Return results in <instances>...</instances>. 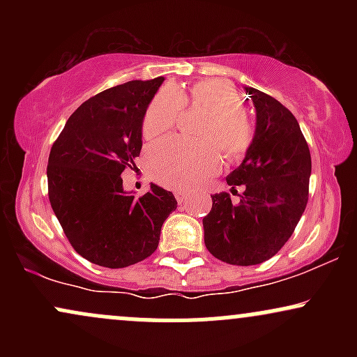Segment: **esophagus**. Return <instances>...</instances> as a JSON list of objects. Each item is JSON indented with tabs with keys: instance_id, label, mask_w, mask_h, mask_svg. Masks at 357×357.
I'll return each instance as SVG.
<instances>
[{
	"instance_id": "esophagus-1",
	"label": "esophagus",
	"mask_w": 357,
	"mask_h": 357,
	"mask_svg": "<svg viewBox=\"0 0 357 357\" xmlns=\"http://www.w3.org/2000/svg\"><path fill=\"white\" fill-rule=\"evenodd\" d=\"M174 195H176V199H178V203H179V204H184V203H186L188 196H186V195H184V192H183V191H176V192H174Z\"/></svg>"
}]
</instances>
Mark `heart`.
Wrapping results in <instances>:
<instances>
[{
    "mask_svg": "<svg viewBox=\"0 0 357 357\" xmlns=\"http://www.w3.org/2000/svg\"><path fill=\"white\" fill-rule=\"evenodd\" d=\"M186 102L210 110L202 129V136L206 139L198 142L179 137L167 139L155 144L147 155L151 176L173 190H192L218 173L220 146L227 159L240 161L255 139V129L245 114L240 93L230 82L221 79L196 82L188 93L174 85L162 87L146 110L142 121L144 137L154 139L169 132Z\"/></svg>",
    "mask_w": 357,
    "mask_h": 357,
    "instance_id": "heart-1",
    "label": "heart"
}]
</instances>
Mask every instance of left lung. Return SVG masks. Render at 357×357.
I'll use <instances>...</instances> for the list:
<instances>
[{
    "mask_svg": "<svg viewBox=\"0 0 357 357\" xmlns=\"http://www.w3.org/2000/svg\"><path fill=\"white\" fill-rule=\"evenodd\" d=\"M257 110L255 139L243 162L228 174L231 192L213 195L203 218L204 245L231 265H258L272 258L292 236L309 199L310 151L297 119L277 99L245 87Z\"/></svg>",
    "mask_w": 357,
    "mask_h": 357,
    "instance_id": "left-lung-1",
    "label": "left lung"
}]
</instances>
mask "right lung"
I'll return each instance as SVG.
<instances>
[{"instance_id":"right-lung-1","label":"right lung","mask_w":357,"mask_h":357,"mask_svg":"<svg viewBox=\"0 0 357 357\" xmlns=\"http://www.w3.org/2000/svg\"><path fill=\"white\" fill-rule=\"evenodd\" d=\"M165 77L130 80L85 100L68 117L48 158V198L75 252L92 264L124 268L153 255L174 195L151 184L141 198L122 188L136 167L142 121Z\"/></svg>"}]
</instances>
